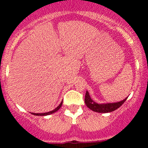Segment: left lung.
Listing matches in <instances>:
<instances>
[{"label":"left lung","instance_id":"1","mask_svg":"<svg viewBox=\"0 0 148 148\" xmlns=\"http://www.w3.org/2000/svg\"><path fill=\"white\" fill-rule=\"evenodd\" d=\"M127 99V97L118 102L107 103V104H97V103L95 102L91 99L89 92L86 91V95H85L84 102L88 108L92 110V111L99 113H107L111 112H113L117 110V109H118L120 106H122L123 104V103L126 101Z\"/></svg>","mask_w":148,"mask_h":148}]
</instances>
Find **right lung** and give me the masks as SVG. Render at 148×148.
I'll return each mask as SVG.
<instances>
[{
    "mask_svg": "<svg viewBox=\"0 0 148 148\" xmlns=\"http://www.w3.org/2000/svg\"><path fill=\"white\" fill-rule=\"evenodd\" d=\"M62 102H61V104H59V106H58L56 108H55L54 110H52V111H50L49 112H45V113H31L32 114H34V115H37V116H46V115H49V114H53V113L56 112V111H58V110H59V109L61 108V107H62Z\"/></svg>",
    "mask_w": 148,
    "mask_h": 148,
    "instance_id": "right-lung-1",
    "label": "right lung"
}]
</instances>
